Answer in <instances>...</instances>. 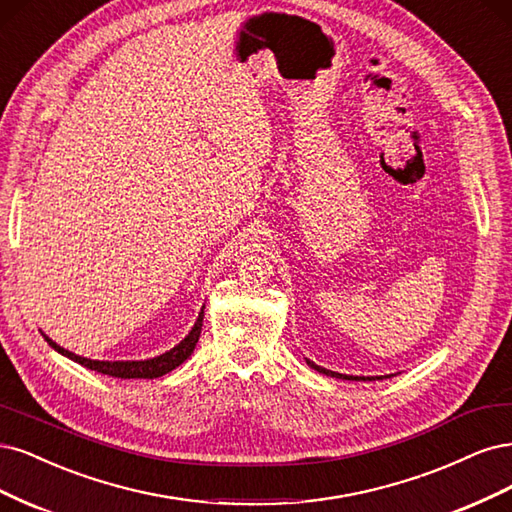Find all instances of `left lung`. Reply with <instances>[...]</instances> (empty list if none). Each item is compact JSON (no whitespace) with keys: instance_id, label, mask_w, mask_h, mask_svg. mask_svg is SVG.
Here are the masks:
<instances>
[{"instance_id":"left-lung-1","label":"left lung","mask_w":512,"mask_h":512,"mask_svg":"<svg viewBox=\"0 0 512 512\" xmlns=\"http://www.w3.org/2000/svg\"><path fill=\"white\" fill-rule=\"evenodd\" d=\"M306 364L310 366V368H315L317 372H321V374H327V376H334V378H342V381H381V378H391V374L389 376H349V374H340V372H332V370H325V368H321V366H317V364H312L310 359H306Z\"/></svg>"}]
</instances>
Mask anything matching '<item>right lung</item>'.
<instances>
[{"label":"right lung","mask_w":512,"mask_h":512,"mask_svg":"<svg viewBox=\"0 0 512 512\" xmlns=\"http://www.w3.org/2000/svg\"><path fill=\"white\" fill-rule=\"evenodd\" d=\"M202 321H204V306H202L200 317H197L195 325L191 327V332L185 336V340H180L174 346V349H170L168 353H163V355L153 357V359H144V361H97V359H87V357H80L76 353L65 351L63 346H59L48 336H44V340L51 344L57 353L70 357L72 361H76V364L100 372V374H108V376H114V378H159L163 374L172 372L174 368H178L193 353L195 344H197V340H200V334H202Z\"/></svg>","instance_id":"right-lung-1"}]
</instances>
